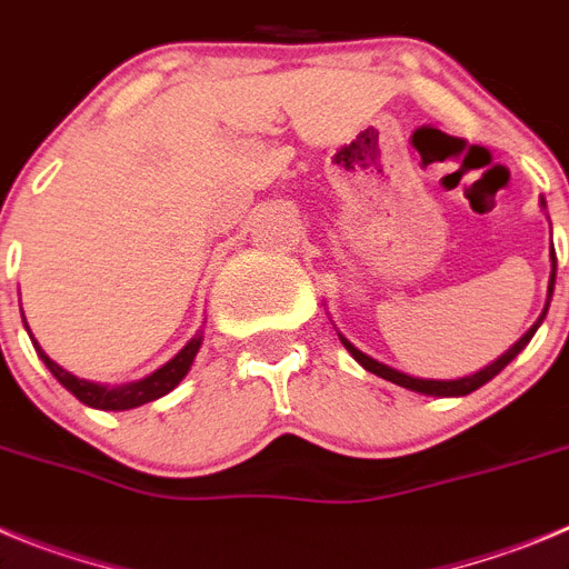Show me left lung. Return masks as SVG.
Masks as SVG:
<instances>
[{
    "instance_id": "1",
    "label": "left lung",
    "mask_w": 569,
    "mask_h": 569,
    "mask_svg": "<svg viewBox=\"0 0 569 569\" xmlns=\"http://www.w3.org/2000/svg\"><path fill=\"white\" fill-rule=\"evenodd\" d=\"M541 207H545V201H541ZM550 260H552V272H550V286H547V306H550L552 283H556V252H550ZM545 315H547V309L541 311V317H539V320H536V326H530V331H527V335L521 337V340L516 342V346H510L508 351H505V355L499 357V360H493V362H490V366H485L482 371L470 373V377H462V380H419V377H411V373H402V371H397V368L386 366V362H380V360H373V357L362 355L360 348L351 346V342H348L342 335H340V342L348 348V355L355 357V360L360 362V366L366 368V371L377 373V377H382V380L393 382V386H402V388H408V391H417V393H431V397H465V393L476 391V388H482L485 382L493 380L496 373H499L501 368L508 366V362L513 360L516 355H519V351L527 346V342L533 340L536 329H539V326H541Z\"/></svg>"
}]
</instances>
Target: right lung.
Returning <instances> with one entry per match:
<instances>
[{
    "mask_svg": "<svg viewBox=\"0 0 569 569\" xmlns=\"http://www.w3.org/2000/svg\"><path fill=\"white\" fill-rule=\"evenodd\" d=\"M24 329H28V322H24ZM30 340H33V335H30ZM201 335H196L192 340L187 342V346L178 351L176 357H172L167 366H161L158 371H152L150 377H144V380L138 382H127V386H101V382H90V380H79L76 373L64 371V368L59 366V362L50 360L48 355L42 351V346L33 340V348L36 355L42 357L44 366L50 368V373H53L56 380L61 382V386L68 388L70 393H73L79 402H84V406L90 408H101V411H130V408H138L144 406V402H152V399L163 397V393H170L172 388L178 386V382L187 377L189 366H192V360H196L198 348H201Z\"/></svg>",
    "mask_w": 569,
    "mask_h": 569,
    "instance_id": "add662e5",
    "label": "right lung"
}]
</instances>
